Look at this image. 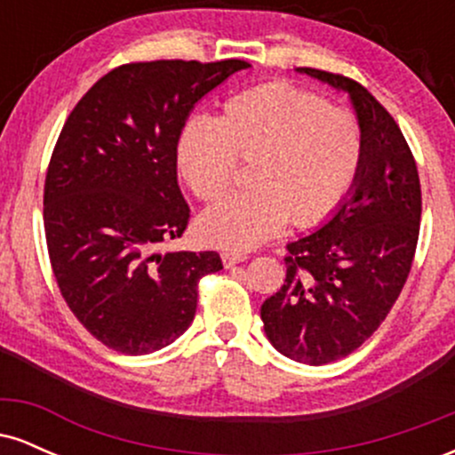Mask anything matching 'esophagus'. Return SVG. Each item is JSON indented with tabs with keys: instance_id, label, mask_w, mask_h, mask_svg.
<instances>
[{
	"instance_id": "esophagus-1",
	"label": "esophagus",
	"mask_w": 455,
	"mask_h": 455,
	"mask_svg": "<svg viewBox=\"0 0 455 455\" xmlns=\"http://www.w3.org/2000/svg\"><path fill=\"white\" fill-rule=\"evenodd\" d=\"M248 259V252L245 250H237V248H227L222 250V260L227 267H233V265L242 263V260Z\"/></svg>"
}]
</instances>
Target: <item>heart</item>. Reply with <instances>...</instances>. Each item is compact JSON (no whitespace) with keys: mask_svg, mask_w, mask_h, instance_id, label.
<instances>
[{"mask_svg":"<svg viewBox=\"0 0 455 455\" xmlns=\"http://www.w3.org/2000/svg\"><path fill=\"white\" fill-rule=\"evenodd\" d=\"M363 130L342 108L291 83H269L224 102L222 117L195 115L177 139L186 184L203 201L231 186L250 160L252 188L220 198L203 213L210 242L252 248L286 222L315 227L340 210L363 164Z\"/></svg>","mask_w":455,"mask_h":455,"instance_id":"b5f03b06","label":"heart"}]
</instances>
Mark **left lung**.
Here are the masks:
<instances>
[{"label": "left lung", "mask_w": 455, "mask_h": 455, "mask_svg": "<svg viewBox=\"0 0 455 455\" xmlns=\"http://www.w3.org/2000/svg\"><path fill=\"white\" fill-rule=\"evenodd\" d=\"M299 72L351 93L363 164L351 198L312 235L286 245V280L260 306L269 342L295 362L347 357L394 307L415 259L421 184L404 134L363 85L318 68Z\"/></svg>", "instance_id": "1"}]
</instances>
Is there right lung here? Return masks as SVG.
I'll return each mask as SVG.
<instances>
[{"label":"right lung","mask_w":455,"mask_h":455,"mask_svg":"<svg viewBox=\"0 0 455 455\" xmlns=\"http://www.w3.org/2000/svg\"><path fill=\"white\" fill-rule=\"evenodd\" d=\"M243 60H156L113 68L68 115L44 180V235L72 315L104 347L145 355L190 327L198 282L220 254L156 252L181 237L177 186L188 113Z\"/></svg>","instance_id":"right-lung-1"}]
</instances>
